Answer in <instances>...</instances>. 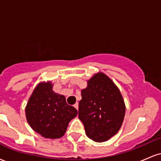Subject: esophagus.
Returning a JSON list of instances; mask_svg holds the SVG:
<instances>
[{"instance_id": "1", "label": "esophagus", "mask_w": 161, "mask_h": 161, "mask_svg": "<svg viewBox=\"0 0 161 161\" xmlns=\"http://www.w3.org/2000/svg\"><path fill=\"white\" fill-rule=\"evenodd\" d=\"M73 106H74V108L76 109V110H78V108H79V104H78V103H75V104L73 105Z\"/></svg>"}]
</instances>
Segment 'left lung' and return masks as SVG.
<instances>
[{"label":"left lung","instance_id":"left-lung-1","mask_svg":"<svg viewBox=\"0 0 161 161\" xmlns=\"http://www.w3.org/2000/svg\"><path fill=\"white\" fill-rule=\"evenodd\" d=\"M81 93L79 118L86 136L97 142L108 141L117 133L125 116V103L119 88L108 75L98 73Z\"/></svg>","mask_w":161,"mask_h":161}]
</instances>
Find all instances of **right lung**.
<instances>
[{
	"mask_svg": "<svg viewBox=\"0 0 161 161\" xmlns=\"http://www.w3.org/2000/svg\"><path fill=\"white\" fill-rule=\"evenodd\" d=\"M52 88L51 82H41L36 86L27 103L25 116L35 132L44 138H59L64 136L69 121L78 112Z\"/></svg>",
	"mask_w": 161,
	"mask_h": 161,
	"instance_id": "1",
	"label": "right lung"
}]
</instances>
